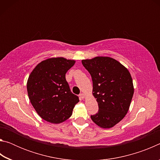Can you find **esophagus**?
I'll return each mask as SVG.
<instances>
[{"mask_svg":"<svg viewBox=\"0 0 160 160\" xmlns=\"http://www.w3.org/2000/svg\"><path fill=\"white\" fill-rule=\"evenodd\" d=\"M80 98L81 99H84V98H85V94H84V93H81L80 94Z\"/></svg>","mask_w":160,"mask_h":160,"instance_id":"34e87169","label":"esophagus"}]
</instances>
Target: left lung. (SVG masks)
Instances as JSON below:
<instances>
[{
  "instance_id": "1",
  "label": "left lung",
  "mask_w": 160,
  "mask_h": 160,
  "mask_svg": "<svg viewBox=\"0 0 160 160\" xmlns=\"http://www.w3.org/2000/svg\"><path fill=\"white\" fill-rule=\"evenodd\" d=\"M91 75L92 94L99 111L91 119L102 128H110L125 117L134 93L128 70L118 61L107 56H97L82 61Z\"/></svg>"
}]
</instances>
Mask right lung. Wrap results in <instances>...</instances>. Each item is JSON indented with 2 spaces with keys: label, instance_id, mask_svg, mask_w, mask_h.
Returning <instances> with one entry per match:
<instances>
[{
  "label": "right lung",
  "instance_id": "obj_1",
  "mask_svg": "<svg viewBox=\"0 0 160 160\" xmlns=\"http://www.w3.org/2000/svg\"><path fill=\"white\" fill-rule=\"evenodd\" d=\"M75 61L50 58L39 63L27 82L29 99L39 116L51 123H61L71 116L79 98L72 94L66 73Z\"/></svg>",
  "mask_w": 160,
  "mask_h": 160
}]
</instances>
